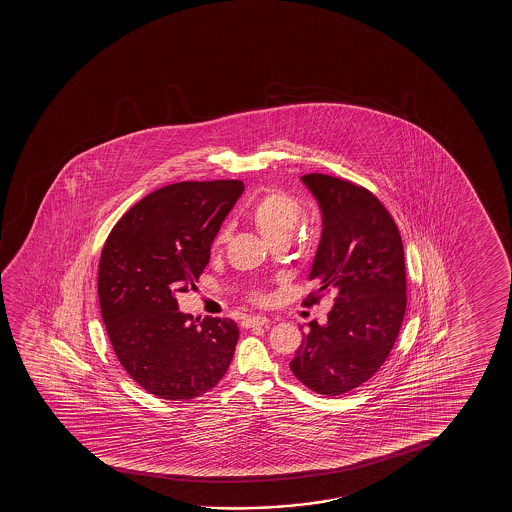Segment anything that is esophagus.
Here are the masks:
<instances>
[{
    "instance_id": "esophagus-1",
    "label": "esophagus",
    "mask_w": 512,
    "mask_h": 512,
    "mask_svg": "<svg viewBox=\"0 0 512 512\" xmlns=\"http://www.w3.org/2000/svg\"><path fill=\"white\" fill-rule=\"evenodd\" d=\"M267 322H269V320H267L266 316H248V318L243 320V325H245L246 329H253V327H262V325H267Z\"/></svg>"
}]
</instances>
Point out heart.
<instances>
[{
    "label": "heart",
    "mask_w": 512,
    "mask_h": 512,
    "mask_svg": "<svg viewBox=\"0 0 512 512\" xmlns=\"http://www.w3.org/2000/svg\"><path fill=\"white\" fill-rule=\"evenodd\" d=\"M248 218L260 236L271 245L287 243L302 220V206L295 197L285 192H269L253 204ZM229 239V229L224 227L218 231L213 246L224 245Z\"/></svg>",
    "instance_id": "b5f03b06"
}]
</instances>
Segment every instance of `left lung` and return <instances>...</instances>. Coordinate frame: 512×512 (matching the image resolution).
Returning <instances> with one entry per match:
<instances>
[{
  "label": "left lung",
  "instance_id": "left-lung-1",
  "mask_svg": "<svg viewBox=\"0 0 512 512\" xmlns=\"http://www.w3.org/2000/svg\"><path fill=\"white\" fill-rule=\"evenodd\" d=\"M323 217L322 238L304 299L334 294L327 325L309 323L290 369L309 390L336 397L385 364L406 315V264L400 232L371 190L336 176H302Z\"/></svg>",
  "mask_w": 512,
  "mask_h": 512
}]
</instances>
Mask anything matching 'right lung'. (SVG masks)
Instances as JSON below:
<instances>
[{"label":"right lung","mask_w":512,"mask_h":512,"mask_svg":"<svg viewBox=\"0 0 512 512\" xmlns=\"http://www.w3.org/2000/svg\"><path fill=\"white\" fill-rule=\"evenodd\" d=\"M245 185L171 183L127 210L99 259L101 315L127 374L159 399L190 400L229 369L238 325L178 311L175 294L196 288L210 246Z\"/></svg>","instance_id":"add662e5"}]
</instances>
